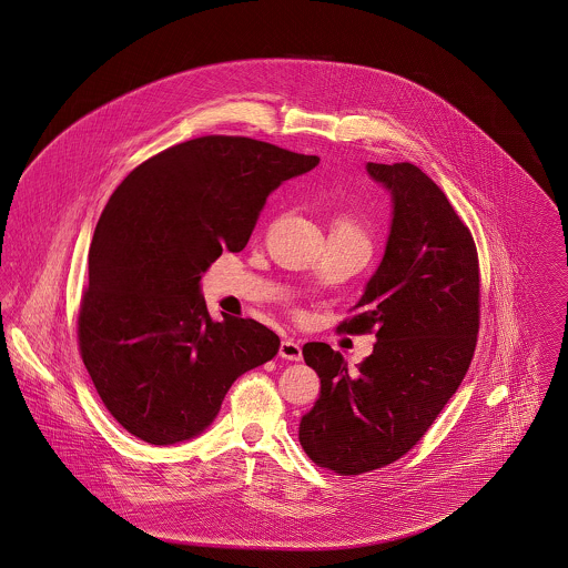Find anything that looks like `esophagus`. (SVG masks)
I'll return each mask as SVG.
<instances>
[{"mask_svg":"<svg viewBox=\"0 0 568 568\" xmlns=\"http://www.w3.org/2000/svg\"><path fill=\"white\" fill-rule=\"evenodd\" d=\"M278 355L285 357V359H292V362H300L302 359V347L294 338H283L281 347H278Z\"/></svg>","mask_w":568,"mask_h":568,"instance_id":"esophagus-1","label":"esophagus"}]
</instances>
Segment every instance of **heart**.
Wrapping results in <instances>:
<instances>
[{
    "label": "heart",
    "instance_id": "obj_1",
    "mask_svg": "<svg viewBox=\"0 0 568 568\" xmlns=\"http://www.w3.org/2000/svg\"><path fill=\"white\" fill-rule=\"evenodd\" d=\"M332 230H334V232H347V234H353V236H357V239H362V241H364V236H362V227L357 225V221H353L349 216H338V219L334 221Z\"/></svg>",
    "mask_w": 568,
    "mask_h": 568
}]
</instances>
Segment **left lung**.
<instances>
[{
  "label": "left lung",
  "instance_id": "obj_1",
  "mask_svg": "<svg viewBox=\"0 0 568 568\" xmlns=\"http://www.w3.org/2000/svg\"><path fill=\"white\" fill-rule=\"evenodd\" d=\"M392 197L383 260L343 322L375 329L373 353L349 373L325 343H306L304 362L322 394L300 422L308 458L338 475H359L405 456L433 426L466 375L479 332V264L468 227L413 163H366Z\"/></svg>",
  "mask_w": 568,
  "mask_h": 568
}]
</instances>
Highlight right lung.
<instances>
[{"mask_svg":"<svg viewBox=\"0 0 568 568\" xmlns=\"http://www.w3.org/2000/svg\"><path fill=\"white\" fill-rule=\"evenodd\" d=\"M317 163L251 138L204 135L140 163L110 195L89 248L79 341L128 433L151 445L200 436L232 383L278 353L266 325L215 322L200 281L223 251H243L272 191Z\"/></svg>","mask_w":568,"mask_h":568,"instance_id":"obj_1","label":"right lung"}]
</instances>
